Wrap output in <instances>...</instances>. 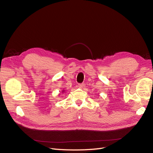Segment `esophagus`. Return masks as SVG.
Here are the masks:
<instances>
[{
	"instance_id": "obj_1",
	"label": "esophagus",
	"mask_w": 153,
	"mask_h": 153,
	"mask_svg": "<svg viewBox=\"0 0 153 153\" xmlns=\"http://www.w3.org/2000/svg\"><path fill=\"white\" fill-rule=\"evenodd\" d=\"M85 84H78V87H79L80 88H83V87H85Z\"/></svg>"
}]
</instances>
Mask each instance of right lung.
Segmentation results:
<instances>
[{
    "label": "right lung",
    "mask_w": 153,
    "mask_h": 153,
    "mask_svg": "<svg viewBox=\"0 0 153 153\" xmlns=\"http://www.w3.org/2000/svg\"><path fill=\"white\" fill-rule=\"evenodd\" d=\"M64 91H62V92H64Z\"/></svg>",
    "instance_id": "obj_1"
}]
</instances>
